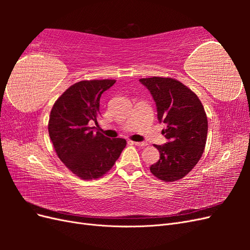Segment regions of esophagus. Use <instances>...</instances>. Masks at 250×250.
I'll list each match as a JSON object with an SVG mask.
<instances>
[{"label": "esophagus", "mask_w": 250, "mask_h": 250, "mask_svg": "<svg viewBox=\"0 0 250 250\" xmlns=\"http://www.w3.org/2000/svg\"><path fill=\"white\" fill-rule=\"evenodd\" d=\"M130 144H133L135 146H139V147H145L147 146V143L145 142H133V141H129Z\"/></svg>", "instance_id": "esophagus-1"}]
</instances>
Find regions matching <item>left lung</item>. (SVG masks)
Returning <instances> with one entry per match:
<instances>
[{"label": "left lung", "instance_id": "left-lung-1", "mask_svg": "<svg viewBox=\"0 0 250 250\" xmlns=\"http://www.w3.org/2000/svg\"><path fill=\"white\" fill-rule=\"evenodd\" d=\"M152 95L157 118L167 127L162 130L169 142L154 145L160 160L151 173L164 181H176L195 167L203 154L208 138V117L199 98L184 83L170 77L142 78Z\"/></svg>", "mask_w": 250, "mask_h": 250}]
</instances>
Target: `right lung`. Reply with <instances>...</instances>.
<instances>
[{"label":"right lung","instance_id":"obj_1","mask_svg":"<svg viewBox=\"0 0 250 250\" xmlns=\"http://www.w3.org/2000/svg\"><path fill=\"white\" fill-rule=\"evenodd\" d=\"M116 83L113 79L82 80L74 83L55 101L48 130L57 156L73 174L83 180L102 177L126 147L124 139H108L93 132L98 124L100 98Z\"/></svg>","mask_w":250,"mask_h":250}]
</instances>
